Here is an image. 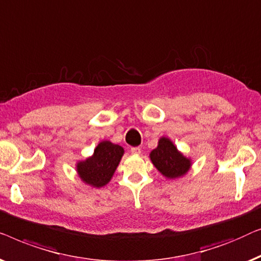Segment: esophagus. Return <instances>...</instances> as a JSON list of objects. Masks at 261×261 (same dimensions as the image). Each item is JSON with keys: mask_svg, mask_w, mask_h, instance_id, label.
<instances>
[{"mask_svg": "<svg viewBox=\"0 0 261 261\" xmlns=\"http://www.w3.org/2000/svg\"><path fill=\"white\" fill-rule=\"evenodd\" d=\"M142 151V149L139 148V146H135V148H131V153H134V155H139Z\"/></svg>", "mask_w": 261, "mask_h": 261, "instance_id": "obj_1", "label": "esophagus"}]
</instances>
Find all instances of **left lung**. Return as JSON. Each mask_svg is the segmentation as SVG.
Segmentation results:
<instances>
[{
	"label": "left lung",
	"mask_w": 261,
	"mask_h": 261,
	"mask_svg": "<svg viewBox=\"0 0 261 261\" xmlns=\"http://www.w3.org/2000/svg\"><path fill=\"white\" fill-rule=\"evenodd\" d=\"M150 159L157 170L168 178L183 176L192 166L190 160L183 156L170 139L166 137L160 139L159 146L150 152Z\"/></svg>",
	"instance_id": "obj_1"
}]
</instances>
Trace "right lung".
Returning <instances> with one entry per match:
<instances>
[{
	"label": "right lung",
	"instance_id": "add662e5",
	"mask_svg": "<svg viewBox=\"0 0 261 261\" xmlns=\"http://www.w3.org/2000/svg\"><path fill=\"white\" fill-rule=\"evenodd\" d=\"M123 155L122 146L102 141L94 149L92 156L76 164V170L84 182L100 188L110 182Z\"/></svg>",
	"mask_w": 261,
	"mask_h": 261
}]
</instances>
